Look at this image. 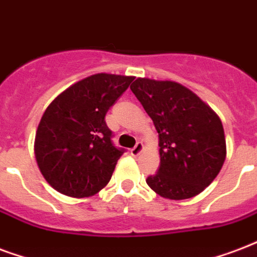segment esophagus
Masks as SVG:
<instances>
[{
	"label": "esophagus",
	"instance_id": "esophagus-1",
	"mask_svg": "<svg viewBox=\"0 0 257 257\" xmlns=\"http://www.w3.org/2000/svg\"><path fill=\"white\" fill-rule=\"evenodd\" d=\"M143 151V143H136V146L133 147L132 150H131V155L132 156H137V155H140V152Z\"/></svg>",
	"mask_w": 257,
	"mask_h": 257
}]
</instances>
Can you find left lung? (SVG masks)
<instances>
[{
    "label": "left lung",
    "instance_id": "8db88e82",
    "mask_svg": "<svg viewBox=\"0 0 257 257\" xmlns=\"http://www.w3.org/2000/svg\"><path fill=\"white\" fill-rule=\"evenodd\" d=\"M132 93L159 133L160 167L147 185L168 199L198 195L218 175L226 156L220 117L185 86L137 78Z\"/></svg>",
    "mask_w": 257,
    "mask_h": 257
}]
</instances>
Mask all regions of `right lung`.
Returning a JSON list of instances; mask_svg holds the SVG:
<instances>
[{"mask_svg": "<svg viewBox=\"0 0 257 257\" xmlns=\"http://www.w3.org/2000/svg\"><path fill=\"white\" fill-rule=\"evenodd\" d=\"M135 79L95 74L59 94L47 107L35 139V156L56 191L85 198L109 183L124 154L111 142L105 115Z\"/></svg>", "mask_w": 257, "mask_h": 257, "instance_id": "1", "label": "right lung"}]
</instances>
